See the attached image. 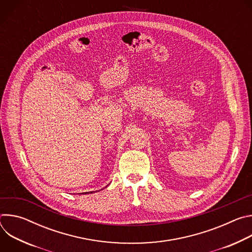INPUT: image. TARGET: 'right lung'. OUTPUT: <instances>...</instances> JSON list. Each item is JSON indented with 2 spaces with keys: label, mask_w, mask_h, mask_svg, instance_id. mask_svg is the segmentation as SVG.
<instances>
[{
  "label": "right lung",
  "mask_w": 252,
  "mask_h": 252,
  "mask_svg": "<svg viewBox=\"0 0 252 252\" xmlns=\"http://www.w3.org/2000/svg\"><path fill=\"white\" fill-rule=\"evenodd\" d=\"M86 193H87V192H86Z\"/></svg>",
  "instance_id": "right-lung-1"
}]
</instances>
